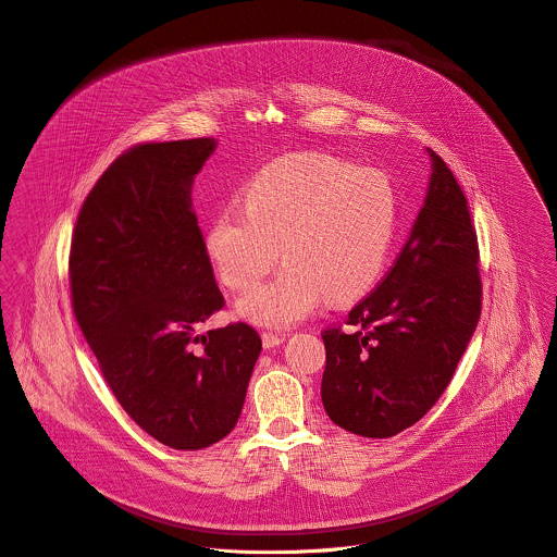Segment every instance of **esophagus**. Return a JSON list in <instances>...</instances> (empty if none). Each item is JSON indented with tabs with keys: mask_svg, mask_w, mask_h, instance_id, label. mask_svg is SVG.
<instances>
[{
	"mask_svg": "<svg viewBox=\"0 0 557 557\" xmlns=\"http://www.w3.org/2000/svg\"><path fill=\"white\" fill-rule=\"evenodd\" d=\"M261 341H263V347H265V349H272V347H278V345L285 341V334L263 332V334H261Z\"/></svg>",
	"mask_w": 557,
	"mask_h": 557,
	"instance_id": "obj_1",
	"label": "esophagus"
}]
</instances>
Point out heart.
I'll return each mask as SVG.
<instances>
[{"label":"heart","mask_w":557,"mask_h":557,"mask_svg":"<svg viewBox=\"0 0 557 557\" xmlns=\"http://www.w3.org/2000/svg\"><path fill=\"white\" fill-rule=\"evenodd\" d=\"M398 201L388 175L319 152H298L259 169L242 190V210L225 208L206 248L219 278L246 292L284 248L288 263L238 302L242 318L289 327L323 296L349 302L382 276L395 239Z\"/></svg>","instance_id":"b5f03b06"}]
</instances>
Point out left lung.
Segmentation results:
<instances>
[{
    "mask_svg": "<svg viewBox=\"0 0 557 557\" xmlns=\"http://www.w3.org/2000/svg\"><path fill=\"white\" fill-rule=\"evenodd\" d=\"M424 206L382 283L343 325L321 332V400L362 437H393L448 388L482 309L476 230L468 199L433 150Z\"/></svg>",
    "mask_w": 557,
    "mask_h": 557,
    "instance_id": "1",
    "label": "left lung"
}]
</instances>
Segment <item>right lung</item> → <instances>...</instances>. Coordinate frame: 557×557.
<instances>
[{
    "label": "right lung",
    "instance_id": "right-lung-1",
    "mask_svg": "<svg viewBox=\"0 0 557 557\" xmlns=\"http://www.w3.org/2000/svg\"><path fill=\"white\" fill-rule=\"evenodd\" d=\"M214 148L210 137L128 148L85 197L71 242L73 311L102 377L175 450L232 433L261 351L244 321L197 334L225 307L190 203Z\"/></svg>",
    "mask_w": 557,
    "mask_h": 557
}]
</instances>
